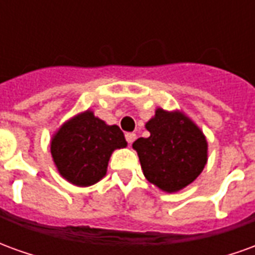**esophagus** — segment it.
<instances>
[{"label": "esophagus", "instance_id": "1", "mask_svg": "<svg viewBox=\"0 0 255 255\" xmlns=\"http://www.w3.org/2000/svg\"><path fill=\"white\" fill-rule=\"evenodd\" d=\"M126 139H127V142L129 144H132V142L136 139V133L133 132H127L126 133Z\"/></svg>", "mask_w": 255, "mask_h": 255}]
</instances>
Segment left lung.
<instances>
[{
    "label": "left lung",
    "mask_w": 255,
    "mask_h": 255,
    "mask_svg": "<svg viewBox=\"0 0 255 255\" xmlns=\"http://www.w3.org/2000/svg\"><path fill=\"white\" fill-rule=\"evenodd\" d=\"M149 138L133 142L144 177L166 192H176L192 183L208 160L202 131L179 112L155 111L146 124Z\"/></svg>",
    "instance_id": "obj_1"
}]
</instances>
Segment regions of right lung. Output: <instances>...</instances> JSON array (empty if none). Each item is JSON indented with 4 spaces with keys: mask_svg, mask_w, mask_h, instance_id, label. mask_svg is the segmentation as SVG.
<instances>
[{
    "mask_svg": "<svg viewBox=\"0 0 255 255\" xmlns=\"http://www.w3.org/2000/svg\"><path fill=\"white\" fill-rule=\"evenodd\" d=\"M124 133L84 112L71 119L53 136L50 150L58 172L79 187H87L105 176L113 150L126 147Z\"/></svg>",
    "mask_w": 255,
    "mask_h": 255,
    "instance_id": "add662e5",
    "label": "right lung"
}]
</instances>
